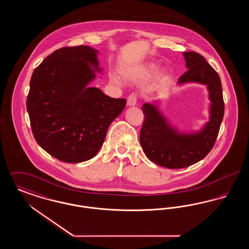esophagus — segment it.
<instances>
[{"label":"esophagus","instance_id":"obj_1","mask_svg":"<svg viewBox=\"0 0 249 249\" xmlns=\"http://www.w3.org/2000/svg\"><path fill=\"white\" fill-rule=\"evenodd\" d=\"M136 103H137V96H136V94H134V93L130 94L128 97V100H127V106L128 107H134L136 105Z\"/></svg>","mask_w":249,"mask_h":249}]
</instances>
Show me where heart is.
<instances>
[{
    "label": "heart",
    "instance_id": "heart-1",
    "mask_svg": "<svg viewBox=\"0 0 249 249\" xmlns=\"http://www.w3.org/2000/svg\"><path fill=\"white\" fill-rule=\"evenodd\" d=\"M156 69H157V66H156L155 64H153V63H149V64L145 65V66L142 68V73L143 75L149 76V75H151V74L154 73ZM166 77H167V74H166L165 71H161V72H160V74H159V76H158V79H159V81H163L164 79H166ZM114 79H115L116 82H119L118 77H115Z\"/></svg>",
    "mask_w": 249,
    "mask_h": 249
}]
</instances>
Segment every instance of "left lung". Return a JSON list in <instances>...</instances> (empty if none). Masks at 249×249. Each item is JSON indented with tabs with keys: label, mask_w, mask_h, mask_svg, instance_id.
Masks as SVG:
<instances>
[{
	"label": "left lung",
	"mask_w": 249,
	"mask_h": 249,
	"mask_svg": "<svg viewBox=\"0 0 249 249\" xmlns=\"http://www.w3.org/2000/svg\"><path fill=\"white\" fill-rule=\"evenodd\" d=\"M188 71L180 76L178 85H205L209 92V121L201 130L182 132L175 128L159 108V103H145L140 132L143 153L158 165L181 169L192 165L206 157L213 148L224 117V101L218 73L201 54L183 52Z\"/></svg>",
	"instance_id": "obj_1"
}]
</instances>
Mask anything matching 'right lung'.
I'll list each match as a JSON object with an SVG mask.
<instances>
[{"mask_svg": "<svg viewBox=\"0 0 249 249\" xmlns=\"http://www.w3.org/2000/svg\"><path fill=\"white\" fill-rule=\"evenodd\" d=\"M97 55L88 46L59 48L31 78L27 111L34 136L48 154L64 162L95 157L127 102L88 87L102 72Z\"/></svg>", "mask_w": 249, "mask_h": 249, "instance_id": "add662e5", "label": "right lung"}]
</instances>
